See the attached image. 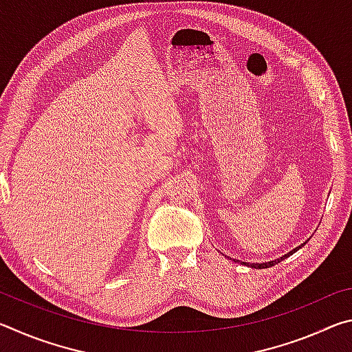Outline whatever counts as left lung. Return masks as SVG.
<instances>
[{"instance_id": "1", "label": "left lung", "mask_w": 352, "mask_h": 352, "mask_svg": "<svg viewBox=\"0 0 352 352\" xmlns=\"http://www.w3.org/2000/svg\"><path fill=\"white\" fill-rule=\"evenodd\" d=\"M302 245H300V247H296V248H294L292 250V252H289L287 254H284V256H281V258H278V259H275V261H269V262H262V264H258V262H256V264H248V262H242V261H239L241 264H245V265H248V267H253V269H269V267H272V265H275V264H278V262H281V261H284L285 258H287V256H290V254H294L296 250H300ZM236 261V259H234Z\"/></svg>"}]
</instances>
